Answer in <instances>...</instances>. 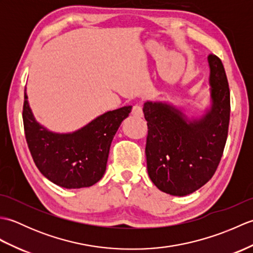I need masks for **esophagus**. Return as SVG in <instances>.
Segmentation results:
<instances>
[{
  "label": "esophagus",
  "mask_w": 253,
  "mask_h": 253,
  "mask_svg": "<svg viewBox=\"0 0 253 253\" xmlns=\"http://www.w3.org/2000/svg\"><path fill=\"white\" fill-rule=\"evenodd\" d=\"M131 114L133 116H136V117H142L143 116V112H142L141 105H139V104L133 105L132 106V110H131Z\"/></svg>",
  "instance_id": "esophagus-1"
}]
</instances>
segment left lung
I'll list each match as a JSON object with an SVG mask.
<instances>
[{"label":"left lung","mask_w":253,"mask_h":253,"mask_svg":"<svg viewBox=\"0 0 253 253\" xmlns=\"http://www.w3.org/2000/svg\"><path fill=\"white\" fill-rule=\"evenodd\" d=\"M210 104L199 118H189L175 105L146 101L148 122L146 146L150 179L161 191L187 196L212 178L226 143L230 99L221 60L208 56Z\"/></svg>","instance_id":"left-lung-1"}]
</instances>
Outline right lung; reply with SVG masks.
Returning <instances> with one entry per match:
<instances>
[{"label": "right lung", "instance_id": "1", "mask_svg": "<svg viewBox=\"0 0 253 253\" xmlns=\"http://www.w3.org/2000/svg\"><path fill=\"white\" fill-rule=\"evenodd\" d=\"M131 107L109 111L78 130L58 133L36 121L25 91V135L38 169L53 184L66 189L94 185L105 173L112 140Z\"/></svg>", "mask_w": 253, "mask_h": 253}]
</instances>
